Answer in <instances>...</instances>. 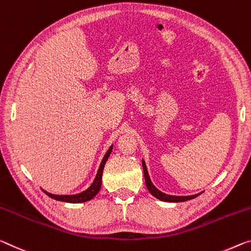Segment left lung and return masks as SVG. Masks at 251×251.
<instances>
[{
  "instance_id": "8db88e82",
  "label": "left lung",
  "mask_w": 251,
  "mask_h": 251,
  "mask_svg": "<svg viewBox=\"0 0 251 251\" xmlns=\"http://www.w3.org/2000/svg\"><path fill=\"white\" fill-rule=\"evenodd\" d=\"M143 170H144V176H145V183H146V186L147 189L151 193H152V196H154L155 198H157L158 200L161 201H166V202H183V201H188L191 200V199H194L197 198L198 196H200V193L199 194H194V196H188V197H176V196H169V194H165L161 192L160 190H157L155 186L153 185L152 181H151V178L149 176V173H147V169H146V165H145V162L143 161Z\"/></svg>"
}]
</instances>
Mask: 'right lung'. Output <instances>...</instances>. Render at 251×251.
I'll list each match as a JSON object with an SVG mask.
<instances>
[{
  "mask_svg": "<svg viewBox=\"0 0 251 251\" xmlns=\"http://www.w3.org/2000/svg\"><path fill=\"white\" fill-rule=\"evenodd\" d=\"M111 150H113V146H110L109 150L107 151V153L105 154V156H104V158H102V161L100 163V166H99L97 176H96V177H95L93 184H91L86 191H83V192L78 193V194H74V196H55V194H51L49 192H46V191H45V193L47 194V196H49L51 199H54V200L62 201V202H68V203H81V202H86V201L91 200V199H93L99 192V190H100L102 171H104L105 163L111 153Z\"/></svg>",
  "mask_w": 251,
  "mask_h": 251,
  "instance_id": "obj_1",
  "label": "right lung"
}]
</instances>
